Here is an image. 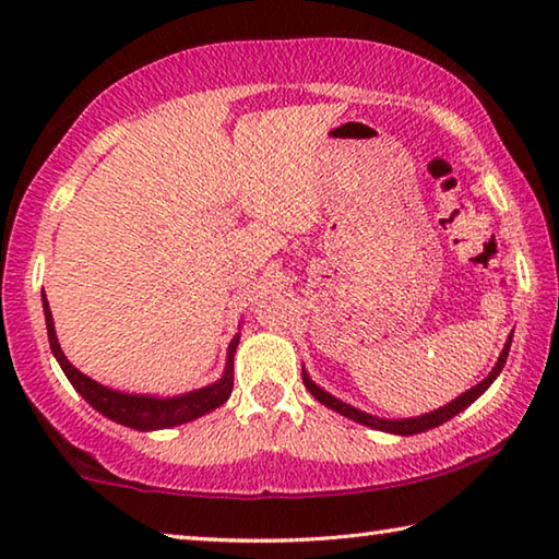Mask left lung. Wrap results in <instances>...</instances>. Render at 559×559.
I'll return each mask as SVG.
<instances>
[{"mask_svg":"<svg viewBox=\"0 0 559 559\" xmlns=\"http://www.w3.org/2000/svg\"><path fill=\"white\" fill-rule=\"evenodd\" d=\"M510 343H513V333L508 335L503 353H500L496 367L488 372V377H486L484 382H478L476 386H471L468 392L459 394L456 400H451L449 404L439 406V409H433V412H429V414H421V416H412V419H380V416H372V414H367V412H359V409H355V406H349V404H345L343 400H337V396L325 392L323 386H318L313 380H310V374H308L306 370H302V384L308 386V392L313 394L320 404H325L328 409H333V412H337V414L347 416V419H353V421H357V424H365V427L377 429V431L396 433V437H414V433H421V431H429V429H433V427H441L443 421L453 419V416H456L459 412H463V409H466V406H471L473 402H476L478 396L484 394L490 384H493V380L500 374V370H503V365H506V359H508V353H510Z\"/></svg>","mask_w":559,"mask_h":559,"instance_id":"obj_1","label":"left lung"}]
</instances>
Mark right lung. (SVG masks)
<instances>
[{
    "label": "right lung",
    "instance_id": "add662e5",
    "mask_svg": "<svg viewBox=\"0 0 559 559\" xmlns=\"http://www.w3.org/2000/svg\"><path fill=\"white\" fill-rule=\"evenodd\" d=\"M44 302V318H46V333H49V345L56 357V362L61 365L63 374L69 377L73 390L79 392L83 400H86L93 409L100 412L108 419L122 424V427L138 429V431H157V429H173L179 424H187L192 419H200V416L214 412L216 406H222L231 396L234 390V353L236 345H239V333L234 335L226 349V367L224 374L214 384H206L202 390L179 394V396H150V394H128L120 390H110V386H103L100 382L91 380L83 372L75 370V367L66 359L63 349L59 345V337H56L53 330V318L51 308L46 296H41Z\"/></svg>",
    "mask_w": 559,
    "mask_h": 559
}]
</instances>
